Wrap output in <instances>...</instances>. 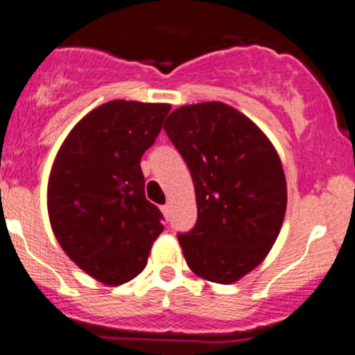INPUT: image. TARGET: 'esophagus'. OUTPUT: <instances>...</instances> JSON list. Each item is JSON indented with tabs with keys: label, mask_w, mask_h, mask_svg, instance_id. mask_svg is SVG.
Returning a JSON list of instances; mask_svg holds the SVG:
<instances>
[{
	"label": "esophagus",
	"mask_w": 355,
	"mask_h": 355,
	"mask_svg": "<svg viewBox=\"0 0 355 355\" xmlns=\"http://www.w3.org/2000/svg\"><path fill=\"white\" fill-rule=\"evenodd\" d=\"M161 211H163L164 218H166V220H170V218H171V206H170V205L161 206Z\"/></svg>",
	"instance_id": "34e87169"
}]
</instances>
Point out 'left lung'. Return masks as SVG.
Wrapping results in <instances>:
<instances>
[{
    "mask_svg": "<svg viewBox=\"0 0 355 355\" xmlns=\"http://www.w3.org/2000/svg\"><path fill=\"white\" fill-rule=\"evenodd\" d=\"M164 132L187 163L198 220L178 234L187 265L230 284L253 270L279 236L286 178L279 156L253 121L222 102L178 107Z\"/></svg>",
    "mask_w": 355,
    "mask_h": 355,
    "instance_id": "left-lung-1",
    "label": "left lung"
}]
</instances>
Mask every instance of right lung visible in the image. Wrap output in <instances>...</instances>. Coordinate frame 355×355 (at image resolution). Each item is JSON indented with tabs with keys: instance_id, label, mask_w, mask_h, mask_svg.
I'll list each match as a JSON object with an SVG mask.
<instances>
[{
	"instance_id": "add662e5",
	"label": "right lung",
	"mask_w": 355,
	"mask_h": 355,
	"mask_svg": "<svg viewBox=\"0 0 355 355\" xmlns=\"http://www.w3.org/2000/svg\"><path fill=\"white\" fill-rule=\"evenodd\" d=\"M168 112L166 104L107 102L72 128L55 157L48 182L55 237L78 267L109 286L139 276L163 232L140 159Z\"/></svg>"
}]
</instances>
